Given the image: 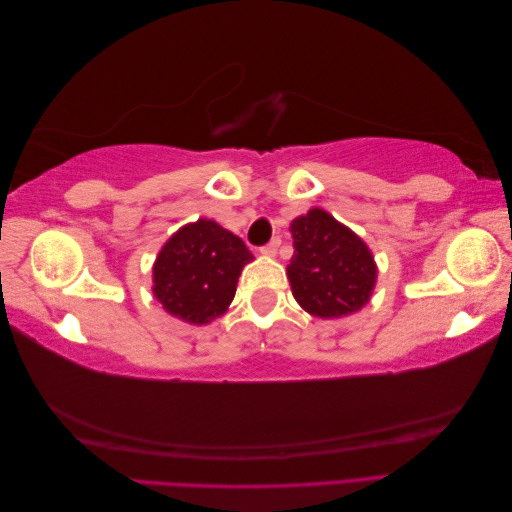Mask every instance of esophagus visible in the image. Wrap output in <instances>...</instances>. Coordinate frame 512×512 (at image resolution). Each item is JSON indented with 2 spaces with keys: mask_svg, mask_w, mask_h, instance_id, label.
<instances>
[{
  "mask_svg": "<svg viewBox=\"0 0 512 512\" xmlns=\"http://www.w3.org/2000/svg\"><path fill=\"white\" fill-rule=\"evenodd\" d=\"M277 247H280V239L275 237L271 243L260 247V254H262V256H275V254H277Z\"/></svg>",
  "mask_w": 512,
  "mask_h": 512,
  "instance_id": "obj_1",
  "label": "esophagus"
}]
</instances>
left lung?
Here are the masks:
<instances>
[{
  "mask_svg": "<svg viewBox=\"0 0 512 512\" xmlns=\"http://www.w3.org/2000/svg\"><path fill=\"white\" fill-rule=\"evenodd\" d=\"M290 232L294 254L286 273L307 314L342 318L367 305L378 269L359 235L318 207L294 220Z\"/></svg>",
  "mask_w": 512,
  "mask_h": 512,
  "instance_id": "left-lung-1",
  "label": "left lung"
}]
</instances>
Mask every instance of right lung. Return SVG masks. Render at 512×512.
<instances>
[{
  "label": "right lung",
  "instance_id": "1",
  "mask_svg": "<svg viewBox=\"0 0 512 512\" xmlns=\"http://www.w3.org/2000/svg\"><path fill=\"white\" fill-rule=\"evenodd\" d=\"M250 260L252 252L237 235L200 218L164 243L153 265V294L170 316L207 324L235 299L239 275Z\"/></svg>",
  "mask_w": 512,
  "mask_h": 512
}]
</instances>
